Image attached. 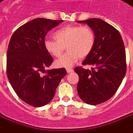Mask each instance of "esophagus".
Masks as SVG:
<instances>
[{"mask_svg": "<svg viewBox=\"0 0 133 133\" xmlns=\"http://www.w3.org/2000/svg\"><path fill=\"white\" fill-rule=\"evenodd\" d=\"M66 70H67V73H68V74H70V73H72V72L74 71V70H73L72 68H67Z\"/></svg>", "mask_w": 133, "mask_h": 133, "instance_id": "34e87169", "label": "esophagus"}]
</instances>
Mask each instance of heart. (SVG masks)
I'll list each match as a JSON object with an SVG mask.
<instances>
[{"label": "heart", "instance_id": "obj_1", "mask_svg": "<svg viewBox=\"0 0 133 133\" xmlns=\"http://www.w3.org/2000/svg\"><path fill=\"white\" fill-rule=\"evenodd\" d=\"M55 40L46 39L44 47L51 56L59 57L66 47L65 55L55 61L58 68H69L80 58H85L95 44V33L88 26L67 25L54 32Z\"/></svg>", "mask_w": 133, "mask_h": 133}]
</instances>
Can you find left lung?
<instances>
[{
  "mask_svg": "<svg viewBox=\"0 0 133 133\" xmlns=\"http://www.w3.org/2000/svg\"><path fill=\"white\" fill-rule=\"evenodd\" d=\"M78 22L87 24L94 30L95 44L82 63L92 66V70L74 69L79 77L77 91L84 102L95 105L113 97L123 80L127 70L124 44L119 32L101 19Z\"/></svg>",
  "mask_w": 133,
  "mask_h": 133,
  "instance_id": "left-lung-1",
  "label": "left lung"
}]
</instances>
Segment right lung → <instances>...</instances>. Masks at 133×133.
I'll list each match as a JSON object with an SVG mask.
<instances>
[{
	"mask_svg": "<svg viewBox=\"0 0 133 133\" xmlns=\"http://www.w3.org/2000/svg\"><path fill=\"white\" fill-rule=\"evenodd\" d=\"M62 22L37 18L19 27L10 39L6 59L9 81L19 97L34 107L52 100L67 74L65 68L45 70L53 63L44 47L45 36Z\"/></svg>",
	"mask_w": 133,
	"mask_h": 133,
	"instance_id": "1",
	"label": "right lung"
}]
</instances>
